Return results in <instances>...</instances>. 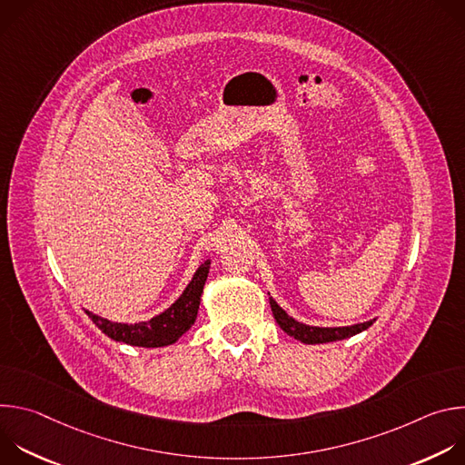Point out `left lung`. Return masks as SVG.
<instances>
[{"label":"left lung","mask_w":465,"mask_h":465,"mask_svg":"<svg viewBox=\"0 0 465 465\" xmlns=\"http://www.w3.org/2000/svg\"><path fill=\"white\" fill-rule=\"evenodd\" d=\"M271 309H272V314H274L278 325L285 331V333L303 344H325V342L344 341V339L362 333V331H366L375 322V318H373L368 322H361L355 325H344V327H318V325H307L303 322L294 320L278 305V302L274 298H271Z\"/></svg>","instance_id":"8db88e82"}]
</instances>
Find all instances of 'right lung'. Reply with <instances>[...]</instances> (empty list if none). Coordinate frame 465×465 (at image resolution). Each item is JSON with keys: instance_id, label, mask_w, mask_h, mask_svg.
<instances>
[{"instance_id": "obj_1", "label": "right lung", "mask_w": 465, "mask_h": 465, "mask_svg": "<svg viewBox=\"0 0 465 465\" xmlns=\"http://www.w3.org/2000/svg\"><path fill=\"white\" fill-rule=\"evenodd\" d=\"M212 261H204L201 267L196 269L191 282L178 296V300L167 307L163 312L153 316L147 322L136 323H124V322H112L92 311L84 309V312L92 318V322L103 331L106 337L115 342H124L138 348H163L174 344L185 331L196 320L198 305H201V296L210 274Z\"/></svg>"}]
</instances>
